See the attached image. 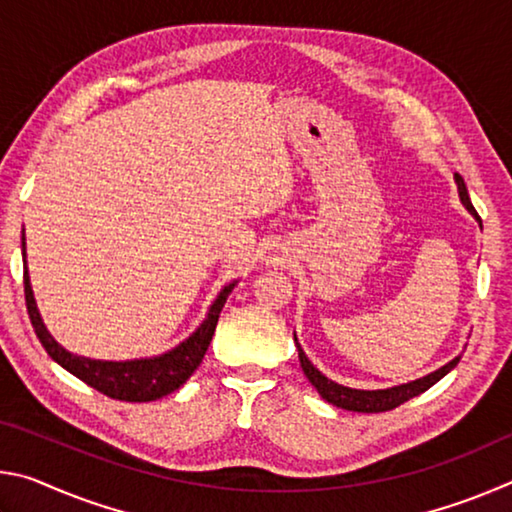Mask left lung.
<instances>
[{"label": "left lung", "mask_w": 512, "mask_h": 512, "mask_svg": "<svg viewBox=\"0 0 512 512\" xmlns=\"http://www.w3.org/2000/svg\"><path fill=\"white\" fill-rule=\"evenodd\" d=\"M454 180L458 185V196H461V203L467 207V212L474 214L476 219H479V214H476L474 205L470 201V194H467V187H465V180L454 173ZM481 223V219H479ZM293 341H296V348H298V357H300V366L302 372H305V377L311 381V386L316 388L318 395L323 397L325 402L339 406V409L345 411H359V413H381V411H391L395 406H400L404 402H409L411 397L420 395L431 388L436 381L443 379L449 370H452L461 357L452 359L449 363H445L443 368H438L436 372H431L427 377H420L415 381H409V384H402V386H393V388H384V391H359V388H348V386H341L336 384V381L327 379L323 372H320L314 363L307 359V354L302 352L300 343L296 339V334H293Z\"/></svg>", "instance_id": "1"}]
</instances>
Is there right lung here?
Here are the masks:
<instances>
[{"instance_id": "obj_1", "label": "right lung", "mask_w": 512, "mask_h": 512, "mask_svg": "<svg viewBox=\"0 0 512 512\" xmlns=\"http://www.w3.org/2000/svg\"><path fill=\"white\" fill-rule=\"evenodd\" d=\"M22 255H24V235H22ZM27 264V259H24ZM237 282L223 287L219 296L212 302L207 318L198 325L196 332L185 339L176 348L160 354V357L151 359H131V361H101V359H88L76 357V354L67 352L54 336L47 332L45 323H42L40 311L36 307V298H33L29 271H24V298H27V311L31 318V325L36 329L42 348L54 359L58 366H63L74 377H79L85 384L97 388L99 393L112 397V400L121 402H153L160 397L169 395L185 384V381L194 375V370L201 366L210 341L214 336L216 323H219V314L228 300L230 291L235 289Z\"/></svg>"}]
</instances>
